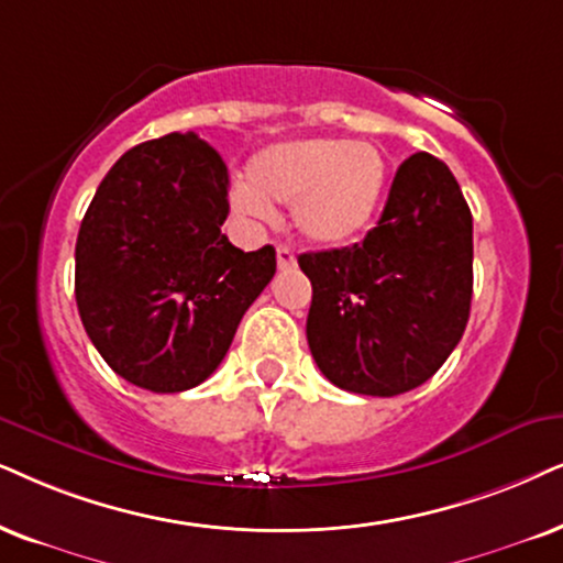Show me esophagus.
I'll return each mask as SVG.
<instances>
[{"instance_id": "obj_1", "label": "esophagus", "mask_w": 563, "mask_h": 563, "mask_svg": "<svg viewBox=\"0 0 563 563\" xmlns=\"http://www.w3.org/2000/svg\"><path fill=\"white\" fill-rule=\"evenodd\" d=\"M296 267V257L288 246H277V269Z\"/></svg>"}]
</instances>
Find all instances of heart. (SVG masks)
<instances>
[{
    "label": "heart",
    "instance_id": "b5f03b06",
    "mask_svg": "<svg viewBox=\"0 0 563 563\" xmlns=\"http://www.w3.org/2000/svg\"><path fill=\"white\" fill-rule=\"evenodd\" d=\"M387 161L366 142L309 137L277 142L249 163V184L231 191V208L252 223L273 220V205H290L306 241L343 246L358 239L379 210Z\"/></svg>",
    "mask_w": 563,
    "mask_h": 563
}]
</instances>
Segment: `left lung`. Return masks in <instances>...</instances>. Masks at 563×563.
<instances>
[{
  "instance_id": "left-lung-1",
  "label": "left lung",
  "mask_w": 563,
  "mask_h": 563,
  "mask_svg": "<svg viewBox=\"0 0 563 563\" xmlns=\"http://www.w3.org/2000/svg\"><path fill=\"white\" fill-rule=\"evenodd\" d=\"M311 280L306 338L319 372L355 395L421 387L457 347L473 298V216L429 153L397 168L361 244L298 257Z\"/></svg>"
}]
</instances>
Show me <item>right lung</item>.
I'll list each match as a JSON object with an SVG mask.
<instances>
[{
	"label": "right lung",
	"mask_w": 563,
	"mask_h": 563,
	"mask_svg": "<svg viewBox=\"0 0 563 563\" xmlns=\"http://www.w3.org/2000/svg\"><path fill=\"white\" fill-rule=\"evenodd\" d=\"M229 168L195 132L134 145L113 163L75 246V298L90 343L134 387L170 395L220 366L275 275V249L220 233Z\"/></svg>",
	"instance_id": "add662e5"
}]
</instances>
